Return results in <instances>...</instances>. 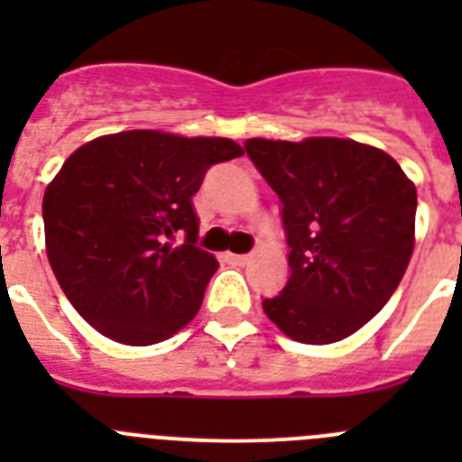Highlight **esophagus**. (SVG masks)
Returning <instances> with one entry per match:
<instances>
[{
    "instance_id": "34e87169",
    "label": "esophagus",
    "mask_w": 462,
    "mask_h": 462,
    "mask_svg": "<svg viewBox=\"0 0 462 462\" xmlns=\"http://www.w3.org/2000/svg\"><path fill=\"white\" fill-rule=\"evenodd\" d=\"M228 263H236V266H245L250 261V254H226Z\"/></svg>"
}]
</instances>
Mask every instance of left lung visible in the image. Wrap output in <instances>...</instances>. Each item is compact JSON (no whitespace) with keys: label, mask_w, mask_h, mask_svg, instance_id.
Wrapping results in <instances>:
<instances>
[{"label":"left lung","mask_w":462,"mask_h":462,"mask_svg":"<svg viewBox=\"0 0 462 462\" xmlns=\"http://www.w3.org/2000/svg\"><path fill=\"white\" fill-rule=\"evenodd\" d=\"M245 152L280 199L289 245L291 275L263 312L291 340H345L405 275L416 187L393 157L346 138H250Z\"/></svg>","instance_id":"left-lung-1"}]
</instances>
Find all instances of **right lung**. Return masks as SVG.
I'll use <instances>...</instances> for the list:
<instances>
[{
  "label": "right lung",
  "mask_w": 462,
  "mask_h": 462,
  "mask_svg": "<svg viewBox=\"0 0 462 462\" xmlns=\"http://www.w3.org/2000/svg\"><path fill=\"white\" fill-rule=\"evenodd\" d=\"M240 154L228 138L136 129L94 138L64 162L43 194L48 261L101 336L145 346L194 319L217 261L196 247L191 196L210 166Z\"/></svg>",
  "instance_id": "obj_1"
}]
</instances>
